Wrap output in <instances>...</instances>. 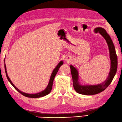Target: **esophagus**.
<instances>
[{
	"mask_svg": "<svg viewBox=\"0 0 122 122\" xmlns=\"http://www.w3.org/2000/svg\"><path fill=\"white\" fill-rule=\"evenodd\" d=\"M66 59H67V61H68V62H70V61H71L72 60V58L71 57L68 56V57H67Z\"/></svg>",
	"mask_w": 122,
	"mask_h": 122,
	"instance_id": "esophagus-1",
	"label": "esophagus"
}]
</instances>
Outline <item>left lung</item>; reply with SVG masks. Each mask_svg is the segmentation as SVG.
Masks as SVG:
<instances>
[{"instance_id": "obj_1", "label": "left lung", "mask_w": 122, "mask_h": 122, "mask_svg": "<svg viewBox=\"0 0 122 122\" xmlns=\"http://www.w3.org/2000/svg\"><path fill=\"white\" fill-rule=\"evenodd\" d=\"M97 33H99L102 36L107 43L110 50L111 59V70L107 80L103 83L98 85L94 86H81L78 82V73L77 70L74 66L70 65L71 76L73 81V86L76 91L78 93L84 95H93L101 92L104 91L114 78L117 68V56L116 54L114 45L109 35L103 28H98L95 29Z\"/></svg>"}]
</instances>
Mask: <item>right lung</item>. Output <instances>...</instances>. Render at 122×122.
<instances>
[{
	"label": "right lung",
	"instance_id": "right-lung-1",
	"mask_svg": "<svg viewBox=\"0 0 122 122\" xmlns=\"http://www.w3.org/2000/svg\"><path fill=\"white\" fill-rule=\"evenodd\" d=\"M63 61H61L59 62V63L57 65V66L56 67V68L54 69V70H53V71L52 74V75H51V78H50L49 83H48V85L47 86V88L45 89V90H44V91H43L42 92H41L37 93H36V94L25 93L22 92H21V91H20L18 88L15 87V86L12 83V82H11V81L10 80V78H9V77H8V76L7 75V70H6V65H5V72H6V76H7L8 80H9V81L10 82L12 86H13V87L15 88L16 90H17L19 92H20L21 94H22L23 96H25L26 97H28V98H40V97H42L46 96V95H47L48 94H49L51 92V90H52V89L53 83V80H54V78H55V76L57 74V72H58L59 68H60V67L61 66V65H63Z\"/></svg>",
	"mask_w": 122,
	"mask_h": 122
}]
</instances>
